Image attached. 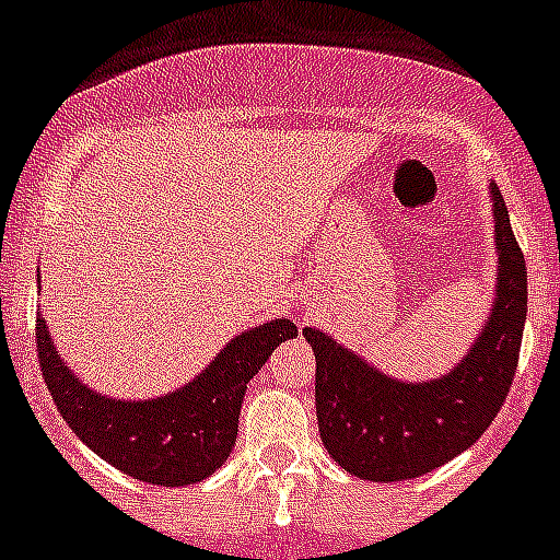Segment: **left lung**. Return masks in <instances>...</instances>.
I'll return each instance as SVG.
<instances>
[{
  "instance_id": "obj_1",
  "label": "left lung",
  "mask_w": 560,
  "mask_h": 560,
  "mask_svg": "<svg viewBox=\"0 0 560 560\" xmlns=\"http://www.w3.org/2000/svg\"><path fill=\"white\" fill-rule=\"evenodd\" d=\"M497 305L457 370L429 384L384 378L314 328L303 336L316 355V420L330 457L359 479L398 482L440 468L474 446L511 393L518 368L527 266L499 187Z\"/></svg>"
}]
</instances>
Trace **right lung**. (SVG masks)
<instances>
[{
	"label": "right lung",
	"instance_id": "1",
	"mask_svg": "<svg viewBox=\"0 0 560 560\" xmlns=\"http://www.w3.org/2000/svg\"><path fill=\"white\" fill-rule=\"evenodd\" d=\"M294 336L296 325L289 319L246 330L179 393L128 404L83 387L63 368L47 325L36 316L42 375L72 432L122 474L165 488L201 482L230 457L246 384L264 368L271 350Z\"/></svg>",
	"mask_w": 560,
	"mask_h": 560
}]
</instances>
